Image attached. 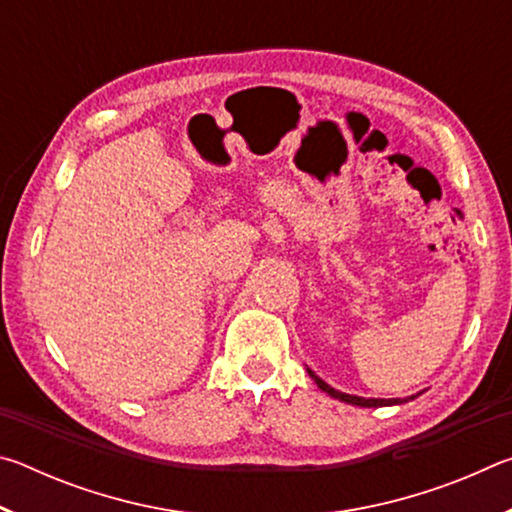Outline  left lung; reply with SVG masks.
Masks as SVG:
<instances>
[{"mask_svg":"<svg viewBox=\"0 0 512 512\" xmlns=\"http://www.w3.org/2000/svg\"><path fill=\"white\" fill-rule=\"evenodd\" d=\"M307 372H309V377L316 381V386L320 388V391L323 393H327L329 397H334V400H339V402H345V404H352V406H363V409H377V406H395V404H404V402H411V400H415V397L418 395H422V393H418V395H411V397H391V400H381V397H359V395H350V393H341V391H336V388H332L327 384V381H323L320 379L314 370L311 368H307Z\"/></svg>","mask_w":512,"mask_h":512,"instance_id":"1","label":"left lung"}]
</instances>
